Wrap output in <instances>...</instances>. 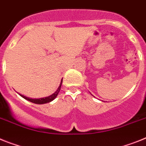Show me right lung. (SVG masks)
<instances>
[{"mask_svg":"<svg viewBox=\"0 0 146 146\" xmlns=\"http://www.w3.org/2000/svg\"><path fill=\"white\" fill-rule=\"evenodd\" d=\"M62 82H61L60 85H59V88L57 89V90L56 91L54 94H52L51 96H48V97L42 98H38V99H32V98H29L26 97V96H23V95H21V94H20V96H22V97L23 98H25V99L28 100V101H31V102H32V103H34V104H42L49 103V102H50V101H53V100H54V98L56 97V96H57V95L59 94V91H60V89H61V86H62Z\"/></svg>","mask_w":146,"mask_h":146,"instance_id":"1","label":"right lung"}]
</instances>
